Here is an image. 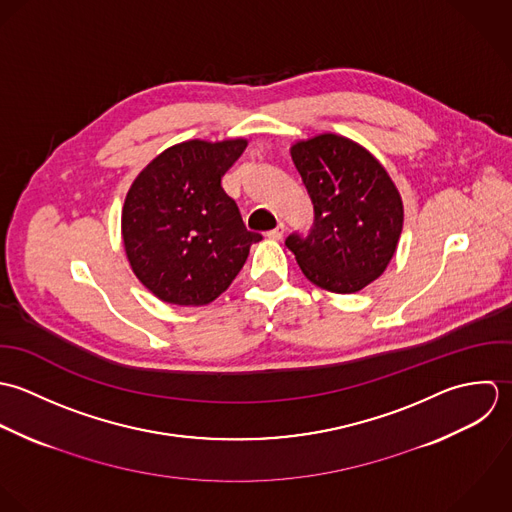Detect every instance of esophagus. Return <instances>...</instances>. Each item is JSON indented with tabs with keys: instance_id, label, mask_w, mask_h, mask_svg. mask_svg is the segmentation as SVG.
<instances>
[{
	"instance_id": "34e87169",
	"label": "esophagus",
	"mask_w": 512,
	"mask_h": 512,
	"mask_svg": "<svg viewBox=\"0 0 512 512\" xmlns=\"http://www.w3.org/2000/svg\"><path fill=\"white\" fill-rule=\"evenodd\" d=\"M283 235H285V223H279L275 229H271V231L267 233V237H269V239H273V241L283 239Z\"/></svg>"
}]
</instances>
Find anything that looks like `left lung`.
<instances>
[{
    "label": "left lung",
    "mask_w": 512,
    "mask_h": 512,
    "mask_svg": "<svg viewBox=\"0 0 512 512\" xmlns=\"http://www.w3.org/2000/svg\"><path fill=\"white\" fill-rule=\"evenodd\" d=\"M291 158L314 205L307 237L287 247L308 281L350 295L374 283L390 265L404 227L402 196L380 160L358 142L322 132L291 146Z\"/></svg>",
    "instance_id": "obj_1"
}]
</instances>
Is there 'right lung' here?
<instances>
[{"label":"right lung","instance_id":"right-lung-1","mask_svg":"<svg viewBox=\"0 0 512 512\" xmlns=\"http://www.w3.org/2000/svg\"><path fill=\"white\" fill-rule=\"evenodd\" d=\"M245 148V138L186 140L160 152L134 178L122 205V245L132 273L160 301L209 305L261 241L221 188Z\"/></svg>","mask_w":512,"mask_h":512}]
</instances>
